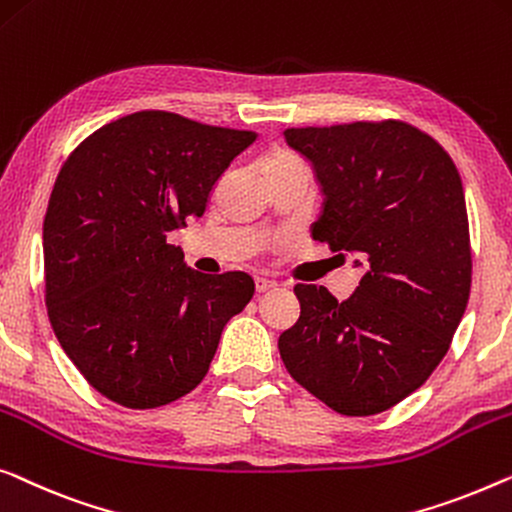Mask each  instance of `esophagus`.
<instances>
[{
    "label": "esophagus",
    "instance_id": "34e87169",
    "mask_svg": "<svg viewBox=\"0 0 512 512\" xmlns=\"http://www.w3.org/2000/svg\"><path fill=\"white\" fill-rule=\"evenodd\" d=\"M272 288H277V281L268 279V277H256V291L258 293H268Z\"/></svg>",
    "mask_w": 512,
    "mask_h": 512
}]
</instances>
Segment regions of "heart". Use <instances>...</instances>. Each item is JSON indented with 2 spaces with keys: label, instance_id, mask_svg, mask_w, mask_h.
I'll return each mask as SVG.
<instances>
[{
  "label": "heart",
  "instance_id": "b5f03b06",
  "mask_svg": "<svg viewBox=\"0 0 512 512\" xmlns=\"http://www.w3.org/2000/svg\"><path fill=\"white\" fill-rule=\"evenodd\" d=\"M261 173L265 180H272V177L288 175V173H309L305 161H302L298 154H293L286 147H272L270 152H265L261 157Z\"/></svg>",
  "mask_w": 512,
  "mask_h": 512
}]
</instances>
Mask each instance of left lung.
<instances>
[{
	"label": "left lung",
	"instance_id": "left-lung-1",
	"mask_svg": "<svg viewBox=\"0 0 512 512\" xmlns=\"http://www.w3.org/2000/svg\"><path fill=\"white\" fill-rule=\"evenodd\" d=\"M314 168L323 207L311 238L355 256L360 286L339 302L298 284L300 318L281 332L288 374L344 416H374L429 379L462 321L471 244L450 154L406 122L286 129Z\"/></svg>",
	"mask_w": 512,
	"mask_h": 512
}]
</instances>
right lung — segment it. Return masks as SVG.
I'll return each instance as SVG.
<instances>
[{"label":"right lung","instance_id":"1","mask_svg":"<svg viewBox=\"0 0 512 512\" xmlns=\"http://www.w3.org/2000/svg\"><path fill=\"white\" fill-rule=\"evenodd\" d=\"M254 140L140 110L96 129L59 170L43 219L46 307L64 353L110 402L157 409L187 395L249 305L247 272L191 270L166 235L203 217Z\"/></svg>","mask_w":512,"mask_h":512}]
</instances>
